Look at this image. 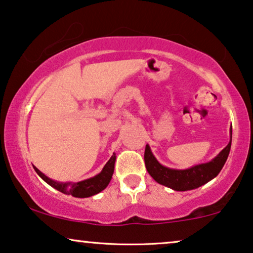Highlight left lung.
<instances>
[{
	"instance_id": "obj_1",
	"label": "left lung",
	"mask_w": 253,
	"mask_h": 253,
	"mask_svg": "<svg viewBox=\"0 0 253 253\" xmlns=\"http://www.w3.org/2000/svg\"><path fill=\"white\" fill-rule=\"evenodd\" d=\"M232 130H230V142L215 159L207 164H201L188 169H171L162 166L153 155L149 146L146 145L145 165L147 171L158 183L176 191L193 190L211 181L222 170L231 148Z\"/></svg>"
}]
</instances>
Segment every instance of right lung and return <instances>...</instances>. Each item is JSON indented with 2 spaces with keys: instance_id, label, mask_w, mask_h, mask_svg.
Segmentation results:
<instances>
[{
  "instance_id": "right-lung-1",
  "label": "right lung",
  "mask_w": 253,
  "mask_h": 253,
  "mask_svg": "<svg viewBox=\"0 0 253 253\" xmlns=\"http://www.w3.org/2000/svg\"><path fill=\"white\" fill-rule=\"evenodd\" d=\"M114 164H116V154L113 153V155L108 160L107 164L105 165L103 170L99 172L98 175L81 182H65V183L51 180L41 170H38L36 167H35V170L47 184H50L51 187L55 188L60 193L72 195L73 197L84 198L93 196V195L100 193V191H103L107 187L112 178V175L114 172Z\"/></svg>"
}]
</instances>
